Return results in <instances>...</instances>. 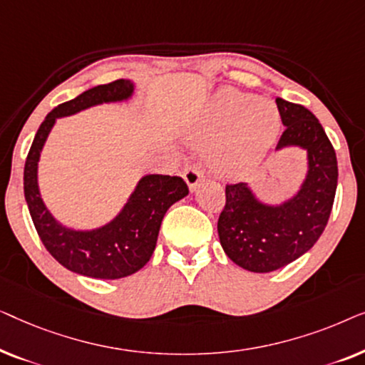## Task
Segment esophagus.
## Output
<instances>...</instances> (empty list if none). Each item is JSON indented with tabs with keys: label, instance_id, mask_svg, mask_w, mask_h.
<instances>
[{
	"label": "esophagus",
	"instance_id": "obj_1",
	"mask_svg": "<svg viewBox=\"0 0 365 365\" xmlns=\"http://www.w3.org/2000/svg\"><path fill=\"white\" fill-rule=\"evenodd\" d=\"M182 178H184V181H186L187 187L191 189V191H194V189L197 187V184L202 181L204 176H202V173L199 171V169H196V168H187L186 171H184Z\"/></svg>",
	"mask_w": 365,
	"mask_h": 365
}]
</instances>
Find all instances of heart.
Instances as JSON below:
<instances>
[{
	"label": "heart",
	"instance_id": "1",
	"mask_svg": "<svg viewBox=\"0 0 365 365\" xmlns=\"http://www.w3.org/2000/svg\"><path fill=\"white\" fill-rule=\"evenodd\" d=\"M281 116L276 104L224 88L211 98L201 118L189 129L192 141L219 143L212 156L217 173L242 178L264 161L276 141Z\"/></svg>",
	"mask_w": 365,
	"mask_h": 365
}]
</instances>
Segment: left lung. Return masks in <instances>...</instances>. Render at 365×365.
Here are the masks:
<instances>
[{
    "label": "left lung",
    "instance_id": "8db88e82",
    "mask_svg": "<svg viewBox=\"0 0 365 365\" xmlns=\"http://www.w3.org/2000/svg\"><path fill=\"white\" fill-rule=\"evenodd\" d=\"M286 126L276 151H306V174L292 196L262 201L247 182L226 186V206L217 221L224 252L251 272H272L306 254L321 237L337 189V158L319 119L301 104L277 98Z\"/></svg>",
    "mask_w": 365,
    "mask_h": 365
}]
</instances>
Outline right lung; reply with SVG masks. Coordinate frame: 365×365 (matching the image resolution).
<instances>
[{
	"mask_svg": "<svg viewBox=\"0 0 365 365\" xmlns=\"http://www.w3.org/2000/svg\"><path fill=\"white\" fill-rule=\"evenodd\" d=\"M136 84L118 79L99 84L44 118L24 164V199L44 247L69 271L93 279H121L138 272L151 259L164 214L189 194L182 178L144 174L111 221L93 229L64 226L46 207L38 182V168L46 139L59 118L73 116L99 104L126 103Z\"/></svg>",
	"mask_w": 365,
	"mask_h": 365,
	"instance_id": "obj_1",
	"label": "right lung"
}]
</instances>
